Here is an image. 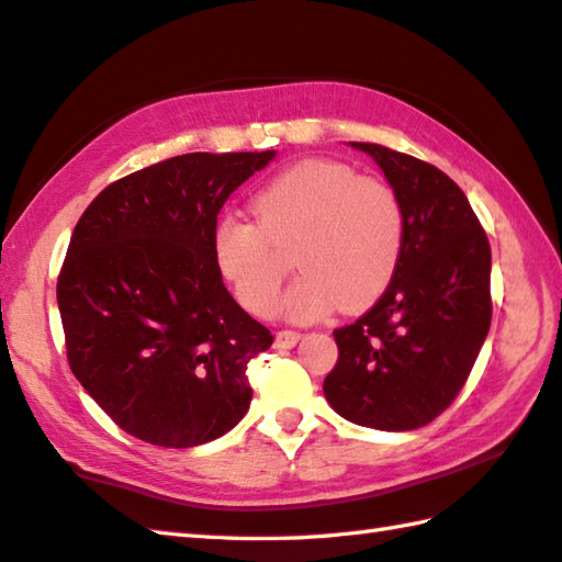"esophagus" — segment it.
Segmentation results:
<instances>
[{
	"label": "esophagus",
	"instance_id": "34e87169",
	"mask_svg": "<svg viewBox=\"0 0 562 562\" xmlns=\"http://www.w3.org/2000/svg\"><path fill=\"white\" fill-rule=\"evenodd\" d=\"M302 340V333H296V330H278V336H274V345H278V348H294L296 342Z\"/></svg>",
	"mask_w": 562,
	"mask_h": 562
}]
</instances>
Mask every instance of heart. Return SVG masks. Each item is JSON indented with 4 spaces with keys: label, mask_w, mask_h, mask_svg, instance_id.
I'll use <instances>...</instances> for the list:
<instances>
[{
    "label": "heart",
    "mask_w": 562,
    "mask_h": 562,
    "mask_svg": "<svg viewBox=\"0 0 562 562\" xmlns=\"http://www.w3.org/2000/svg\"><path fill=\"white\" fill-rule=\"evenodd\" d=\"M250 222L226 214L212 229V256L238 304L260 318L278 314L290 256L302 274L282 312L296 324L333 306L360 312L389 290L405 250L401 195L379 178L333 159L296 161L254 195Z\"/></svg>",
    "instance_id": "1"
}]
</instances>
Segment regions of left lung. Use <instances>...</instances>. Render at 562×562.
<instances>
[{
    "instance_id": "1",
    "label": "left lung",
    "mask_w": 562,
    "mask_h": 562,
    "mask_svg": "<svg viewBox=\"0 0 562 562\" xmlns=\"http://www.w3.org/2000/svg\"><path fill=\"white\" fill-rule=\"evenodd\" d=\"M367 151L403 200L396 278L350 326L333 330L338 364L324 381L333 411L355 425L405 432L459 396L493 318L491 244L463 190L437 166L374 142Z\"/></svg>"
}]
</instances>
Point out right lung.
<instances>
[{
    "mask_svg": "<svg viewBox=\"0 0 562 562\" xmlns=\"http://www.w3.org/2000/svg\"><path fill=\"white\" fill-rule=\"evenodd\" d=\"M274 151H193L103 188L57 278L67 362L115 425L157 447L205 445L246 415L270 330L226 292L217 214Z\"/></svg>",
    "mask_w": 562,
    "mask_h": 562,
    "instance_id": "obj_1",
    "label": "right lung"
}]
</instances>
